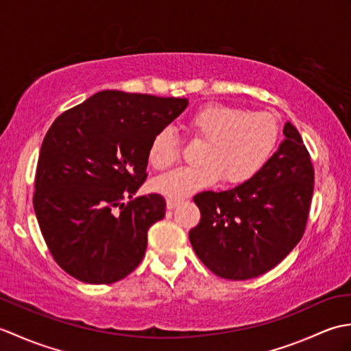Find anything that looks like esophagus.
<instances>
[{"label": "esophagus", "mask_w": 351, "mask_h": 351, "mask_svg": "<svg viewBox=\"0 0 351 351\" xmlns=\"http://www.w3.org/2000/svg\"><path fill=\"white\" fill-rule=\"evenodd\" d=\"M178 205H180V199H171V197L167 199V210H173V208Z\"/></svg>", "instance_id": "esophagus-1"}]
</instances>
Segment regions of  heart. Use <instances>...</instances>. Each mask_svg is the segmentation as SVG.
Masks as SVG:
<instances>
[{"instance_id": "heart-1", "label": "heart", "mask_w": 351, "mask_h": 351, "mask_svg": "<svg viewBox=\"0 0 351 351\" xmlns=\"http://www.w3.org/2000/svg\"><path fill=\"white\" fill-rule=\"evenodd\" d=\"M191 137L205 140L200 147V166L181 167L154 181V190L171 199L187 197L199 190L214 187L221 180L241 185L253 180L270 158L279 137V126L270 113L206 104L197 108L184 125ZM180 140L171 130L155 134L147 160L156 170L169 169L180 158Z\"/></svg>"}]
</instances>
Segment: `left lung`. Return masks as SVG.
Masks as SVG:
<instances>
[{"label": "left lung", "mask_w": 351, "mask_h": 351, "mask_svg": "<svg viewBox=\"0 0 351 351\" xmlns=\"http://www.w3.org/2000/svg\"><path fill=\"white\" fill-rule=\"evenodd\" d=\"M283 134L285 140L253 180L193 199L200 221L190 230V243L199 259L223 279L264 274L302 240L314 193V167L295 126L287 122Z\"/></svg>", "instance_id": "left-lung-1"}]
</instances>
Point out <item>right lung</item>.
Returning a JSON list of instances; mask_svg holds the SVG:
<instances>
[{"label": "right lung", "mask_w": 351, "mask_h": 351, "mask_svg": "<svg viewBox=\"0 0 351 351\" xmlns=\"http://www.w3.org/2000/svg\"><path fill=\"white\" fill-rule=\"evenodd\" d=\"M187 106V98L104 90L51 125L37 161L33 205L52 258L72 278L113 283L141 263L147 230L164 217L166 200L132 196L147 176L155 134ZM114 207L121 213L114 215Z\"/></svg>", "instance_id": "obj_1"}]
</instances>
